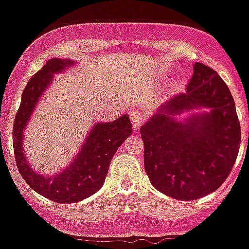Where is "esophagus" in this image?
<instances>
[{"mask_svg": "<svg viewBox=\"0 0 249 249\" xmlns=\"http://www.w3.org/2000/svg\"><path fill=\"white\" fill-rule=\"evenodd\" d=\"M130 120H132L133 128L140 129L141 125L143 124L144 120H146V115H144L142 109H133L130 112Z\"/></svg>", "mask_w": 249, "mask_h": 249, "instance_id": "1", "label": "esophagus"}]
</instances>
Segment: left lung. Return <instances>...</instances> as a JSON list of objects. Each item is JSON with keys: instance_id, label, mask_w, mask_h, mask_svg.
<instances>
[{"instance_id": "1", "label": "left lung", "mask_w": 249, "mask_h": 249, "mask_svg": "<svg viewBox=\"0 0 249 249\" xmlns=\"http://www.w3.org/2000/svg\"><path fill=\"white\" fill-rule=\"evenodd\" d=\"M195 108H207L209 112L193 115L185 123L174 119ZM140 133L150 182L160 193L182 201L196 200L224 183L235 164L242 140L228 85L203 63L194 64L185 93L161 106Z\"/></svg>"}]
</instances>
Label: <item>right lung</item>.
Here are the masks:
<instances>
[{"instance_id":"add662e5","label":"right lung","mask_w":249,"mask_h":249,"mask_svg":"<svg viewBox=\"0 0 249 249\" xmlns=\"http://www.w3.org/2000/svg\"><path fill=\"white\" fill-rule=\"evenodd\" d=\"M71 63L70 60L53 58L29 79L21 94L20 106L13 126L14 154L20 176L36 193L60 204L76 203L97 193L105 183L115 152L132 134V124L128 115H123L111 123L95 124L79 155L62 173L42 177L31 169L21 148L25 125L42 91L52 83L53 75L64 71Z\"/></svg>"}]
</instances>
